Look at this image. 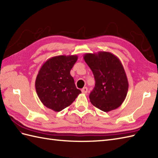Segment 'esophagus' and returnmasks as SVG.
Returning a JSON list of instances; mask_svg holds the SVG:
<instances>
[{"mask_svg": "<svg viewBox=\"0 0 158 158\" xmlns=\"http://www.w3.org/2000/svg\"><path fill=\"white\" fill-rule=\"evenodd\" d=\"M81 92L83 94H87V92H88V88H86V87H85V88H83L81 89Z\"/></svg>", "mask_w": 158, "mask_h": 158, "instance_id": "obj_1", "label": "esophagus"}]
</instances>
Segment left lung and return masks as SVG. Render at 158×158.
Wrapping results in <instances>:
<instances>
[{
  "instance_id": "8db88e82",
  "label": "left lung",
  "mask_w": 158,
  "mask_h": 158,
  "mask_svg": "<svg viewBox=\"0 0 158 158\" xmlns=\"http://www.w3.org/2000/svg\"><path fill=\"white\" fill-rule=\"evenodd\" d=\"M83 59L92 70L96 81L89 94L90 102L105 112L118 108L128 90L126 74L119 59L108 52L85 53Z\"/></svg>"
}]
</instances>
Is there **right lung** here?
<instances>
[{
    "instance_id": "obj_1",
    "label": "right lung",
    "mask_w": 158,
    "mask_h": 158,
    "mask_svg": "<svg viewBox=\"0 0 158 158\" xmlns=\"http://www.w3.org/2000/svg\"><path fill=\"white\" fill-rule=\"evenodd\" d=\"M77 59V55L57 56L42 65L36 76L35 88L43 105L59 112L71 105L81 93L70 73Z\"/></svg>"
}]
</instances>
